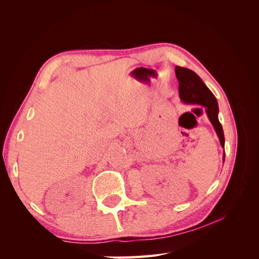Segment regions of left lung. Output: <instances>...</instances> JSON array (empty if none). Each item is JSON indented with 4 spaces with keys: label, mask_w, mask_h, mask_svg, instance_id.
I'll use <instances>...</instances> for the list:
<instances>
[{
    "label": "left lung",
    "mask_w": 259,
    "mask_h": 259,
    "mask_svg": "<svg viewBox=\"0 0 259 259\" xmlns=\"http://www.w3.org/2000/svg\"><path fill=\"white\" fill-rule=\"evenodd\" d=\"M175 73L179 81V97L186 104H197L206 108L208 119L219 137L222 147H225L224 131L218 120V105L215 96L207 86L203 83L200 76L192 70L184 67H175ZM225 160V155H224Z\"/></svg>",
    "instance_id": "8db88e82"
}]
</instances>
